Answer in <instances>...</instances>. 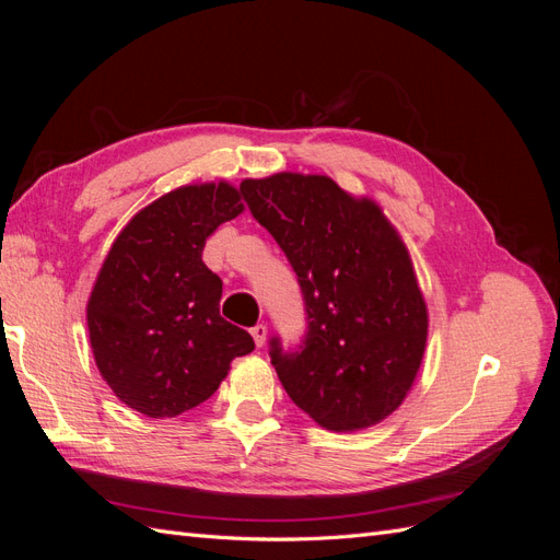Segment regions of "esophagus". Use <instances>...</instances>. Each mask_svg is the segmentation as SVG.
I'll return each instance as SVG.
<instances>
[{"mask_svg":"<svg viewBox=\"0 0 560 560\" xmlns=\"http://www.w3.org/2000/svg\"><path fill=\"white\" fill-rule=\"evenodd\" d=\"M249 334H252V338H254V343H257L259 348L266 343V336H268V327L266 325H254L252 329H249Z\"/></svg>","mask_w":560,"mask_h":560,"instance_id":"obj_1","label":"esophagus"}]
</instances>
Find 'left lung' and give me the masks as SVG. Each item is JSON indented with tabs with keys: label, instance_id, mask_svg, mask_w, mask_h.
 I'll use <instances>...</instances> for the list:
<instances>
[{
	"label": "left lung",
	"instance_id": "1",
	"mask_svg": "<svg viewBox=\"0 0 560 560\" xmlns=\"http://www.w3.org/2000/svg\"><path fill=\"white\" fill-rule=\"evenodd\" d=\"M241 191L303 294L301 346L268 341L287 395L327 430L376 425L411 389L428 341V308L397 231L376 202L322 175L245 179Z\"/></svg>",
	"mask_w": 560,
	"mask_h": 560
}]
</instances>
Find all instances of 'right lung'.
Segmentation results:
<instances>
[{
  "label": "right lung",
  "mask_w": 560,
  "mask_h": 560,
  "mask_svg": "<svg viewBox=\"0 0 560 560\" xmlns=\"http://www.w3.org/2000/svg\"><path fill=\"white\" fill-rule=\"evenodd\" d=\"M243 212L231 184L182 186L118 233L89 301L100 374L149 418H175L214 395L252 336L219 315L222 280L202 247Z\"/></svg>",
  "instance_id": "1"
}]
</instances>
